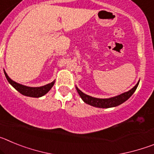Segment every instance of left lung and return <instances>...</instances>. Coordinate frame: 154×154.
<instances>
[{
  "instance_id": "8db88e82",
  "label": "left lung",
  "mask_w": 154,
  "mask_h": 154,
  "mask_svg": "<svg viewBox=\"0 0 154 154\" xmlns=\"http://www.w3.org/2000/svg\"><path fill=\"white\" fill-rule=\"evenodd\" d=\"M139 82H140V81L130 91L120 94L119 96L109 98V99H99V98L92 97V96H88L86 94L83 93L77 87H76V90H77V92H78L79 95L82 98V99L85 103H87V104L92 106L98 107V108H111V107L117 106H119L120 104L126 102L134 93V92L137 89V86H138Z\"/></svg>"
}]
</instances>
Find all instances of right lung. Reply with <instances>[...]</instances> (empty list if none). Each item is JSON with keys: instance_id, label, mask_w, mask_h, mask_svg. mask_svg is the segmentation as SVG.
<instances>
[{"instance_id": "add662e5", "label": "right lung", "mask_w": 154, "mask_h": 154, "mask_svg": "<svg viewBox=\"0 0 154 154\" xmlns=\"http://www.w3.org/2000/svg\"><path fill=\"white\" fill-rule=\"evenodd\" d=\"M4 72H5V76H6V79L8 81V82H9L16 90L18 91L20 93L24 95V96H30V97L38 98L43 96L51 89V87L54 85L55 82L53 81L51 83L47 84V85H43V86L29 87L26 86V85H21V84H19L17 83V82H16L13 81V80L9 78V76L8 75L6 72H5V71H4Z\"/></svg>"}]
</instances>
